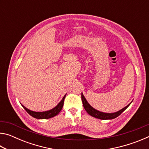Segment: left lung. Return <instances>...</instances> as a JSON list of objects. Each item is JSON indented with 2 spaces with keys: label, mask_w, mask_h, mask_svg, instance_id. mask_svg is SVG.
Returning <instances> with one entry per match:
<instances>
[{
  "label": "left lung",
  "mask_w": 149,
  "mask_h": 149,
  "mask_svg": "<svg viewBox=\"0 0 149 149\" xmlns=\"http://www.w3.org/2000/svg\"><path fill=\"white\" fill-rule=\"evenodd\" d=\"M81 99H82V102H83V105H84V107L85 108V110L87 111L88 114L93 117H95L96 118H98V119H100V120H112V119H114V118H116L118 116H119L122 114L123 111L129 107L131 104L130 103V104L126 106L125 107L122 108V110H119L118 112H114V113H104V112H100V111H98L97 110H95V108H93L88 103L87 100L85 99L84 95H83V93H81Z\"/></svg>",
  "instance_id": "obj_1"
}]
</instances>
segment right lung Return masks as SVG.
Listing matches in <instances>:
<instances>
[{"label": "right lung", "instance_id": "1", "mask_svg": "<svg viewBox=\"0 0 149 149\" xmlns=\"http://www.w3.org/2000/svg\"><path fill=\"white\" fill-rule=\"evenodd\" d=\"M65 95H64V97H63L61 101L58 103V104L56 107H55L54 108H52V109L50 110L45 111V112H34V111H31L27 109V108L25 107L23 105H22V107H24V109L26 110V112L28 113L29 115H31V116L35 118H37V119H49V118H52L55 116H56L57 114H58V113L61 111L63 107V105H64Z\"/></svg>", "mask_w": 149, "mask_h": 149}]
</instances>
